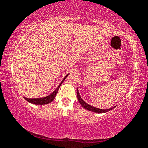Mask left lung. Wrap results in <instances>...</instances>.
I'll return each instance as SVG.
<instances>
[{
  "label": "left lung",
  "mask_w": 148,
  "mask_h": 148,
  "mask_svg": "<svg viewBox=\"0 0 148 148\" xmlns=\"http://www.w3.org/2000/svg\"><path fill=\"white\" fill-rule=\"evenodd\" d=\"M76 93H77V98H78V100H79L80 104L84 107V108H86V109H87L90 111L95 112V113H106V112H108V111H111V110H112L113 108H114V107H113V108H109V109L103 110V109H99V108H95V107H93V106H90V105L88 104L87 103L85 102L84 100L81 99V97H80V95H79V91H78V90H76Z\"/></svg>",
  "instance_id": "obj_1"
}]
</instances>
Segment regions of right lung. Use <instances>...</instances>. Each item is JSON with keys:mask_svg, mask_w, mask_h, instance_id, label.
Wrapping results in <instances>:
<instances>
[{"mask_svg": "<svg viewBox=\"0 0 148 148\" xmlns=\"http://www.w3.org/2000/svg\"><path fill=\"white\" fill-rule=\"evenodd\" d=\"M67 76H68V74H67V75L64 78L63 80L61 81L60 84L59 85L58 87L56 88V90H55V91H54L53 93H51L50 95L45 97L37 98V99H28V98H26V97H24V98L25 99V100H26V101H28V102H30L32 103H34V104H37V105H43V104H47V103H51L53 101V100L55 99L56 95V94L58 93V91L59 88H60V85L62 84V83L64 81V79H66V77H67Z\"/></svg>", "mask_w": 148, "mask_h": 148, "instance_id": "add662e5", "label": "right lung"}]
</instances>
